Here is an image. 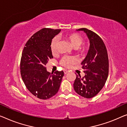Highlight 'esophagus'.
Returning <instances> with one entry per match:
<instances>
[{
    "label": "esophagus",
    "instance_id": "1",
    "mask_svg": "<svg viewBox=\"0 0 127 127\" xmlns=\"http://www.w3.org/2000/svg\"><path fill=\"white\" fill-rule=\"evenodd\" d=\"M68 72V71H67V69H64V74H67V73Z\"/></svg>",
    "mask_w": 127,
    "mask_h": 127
}]
</instances>
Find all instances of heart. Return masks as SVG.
I'll return each instance as SVG.
<instances>
[{"mask_svg":"<svg viewBox=\"0 0 127 127\" xmlns=\"http://www.w3.org/2000/svg\"><path fill=\"white\" fill-rule=\"evenodd\" d=\"M64 38L69 43L71 46L73 48L78 51L79 52H84L87 50L86 45L81 47V45L83 43V38L80 34L79 33H71L65 35ZM59 44V40L55 37L52 40L51 43V50L53 54H55L57 51V48ZM77 60L74 57H68L64 56L62 59L60 64L64 67L69 68L72 65L77 63Z\"/></svg>","mask_w":127,"mask_h":127,"instance_id":"b5f03b06","label":"heart"}]
</instances>
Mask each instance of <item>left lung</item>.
<instances>
[{"instance_id":"1","label":"left lung","mask_w":127,"mask_h":127,"mask_svg":"<svg viewBox=\"0 0 127 127\" xmlns=\"http://www.w3.org/2000/svg\"><path fill=\"white\" fill-rule=\"evenodd\" d=\"M86 33L90 40V48L82 62L85 76L76 75L73 88L77 94L85 98L96 96L104 86L108 75V56L103 40L99 35L87 28L76 30Z\"/></svg>"}]
</instances>
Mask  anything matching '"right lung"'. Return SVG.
<instances>
[{
    "instance_id": "obj_1",
    "label": "right lung",
    "mask_w": 127,
    "mask_h": 127,
    "mask_svg": "<svg viewBox=\"0 0 127 127\" xmlns=\"http://www.w3.org/2000/svg\"><path fill=\"white\" fill-rule=\"evenodd\" d=\"M61 30L43 28L31 36L23 51L20 73L26 87L40 99H48L58 92L64 72H49L45 68L53 58L51 43Z\"/></svg>"
}]
</instances>
